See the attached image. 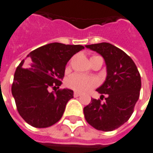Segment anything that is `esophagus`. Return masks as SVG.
<instances>
[{
  "mask_svg": "<svg viewBox=\"0 0 153 153\" xmlns=\"http://www.w3.org/2000/svg\"><path fill=\"white\" fill-rule=\"evenodd\" d=\"M74 97H79V96H80L81 94L80 93H79V92H74Z\"/></svg>",
  "mask_w": 153,
  "mask_h": 153,
  "instance_id": "1",
  "label": "esophagus"
}]
</instances>
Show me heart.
Instances as JSON below:
<instances>
[{"mask_svg": "<svg viewBox=\"0 0 153 153\" xmlns=\"http://www.w3.org/2000/svg\"><path fill=\"white\" fill-rule=\"evenodd\" d=\"M97 85L98 80L95 78L85 76L79 74H73L67 80V85L68 87L78 92H87Z\"/></svg>", "mask_w": 153, "mask_h": 153, "instance_id": "b5f03b06", "label": "heart"}]
</instances>
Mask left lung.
<instances>
[{"label":"left lung","instance_id":"obj_1","mask_svg":"<svg viewBox=\"0 0 153 153\" xmlns=\"http://www.w3.org/2000/svg\"><path fill=\"white\" fill-rule=\"evenodd\" d=\"M102 56L106 65L105 80L96 91L106 94L105 103L91 99L84 108L85 120L94 128L111 131L129 120L139 99L141 76L133 60L125 52L108 42L85 45Z\"/></svg>","mask_w":153,"mask_h":153}]
</instances>
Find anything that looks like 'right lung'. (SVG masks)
<instances>
[{"mask_svg": "<svg viewBox=\"0 0 153 153\" xmlns=\"http://www.w3.org/2000/svg\"><path fill=\"white\" fill-rule=\"evenodd\" d=\"M81 45L53 42L31 52L16 69L11 93L20 116L37 128L58 122L74 91L69 89L50 92L62 85L66 64L84 49Z\"/></svg>", "mask_w": 153, "mask_h": 153, "instance_id": "1", "label": "right lung"}]
</instances>
